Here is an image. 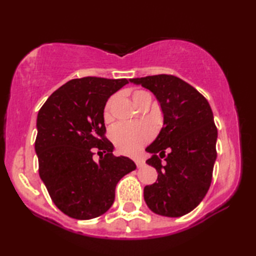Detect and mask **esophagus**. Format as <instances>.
<instances>
[{
	"mask_svg": "<svg viewBox=\"0 0 256 256\" xmlns=\"http://www.w3.org/2000/svg\"><path fill=\"white\" fill-rule=\"evenodd\" d=\"M134 160H135V164H136V166H138V168H140V167H142V166L145 164V162H144L143 160L138 158H138H135Z\"/></svg>",
	"mask_w": 256,
	"mask_h": 256,
	"instance_id": "obj_1",
	"label": "esophagus"
}]
</instances>
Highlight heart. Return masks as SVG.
Listing matches in <instances>:
<instances>
[{"mask_svg":"<svg viewBox=\"0 0 256 256\" xmlns=\"http://www.w3.org/2000/svg\"><path fill=\"white\" fill-rule=\"evenodd\" d=\"M148 94L142 90H135L132 94V99L138 106L143 101L144 96ZM113 99H110L104 108V118L108 121L111 118L110 108ZM152 135V128L150 125L140 123H118L114 125L111 130V138L116 148L125 154H132L138 150L140 146H143L150 140Z\"/></svg>","mask_w":256,"mask_h":256,"instance_id":"obj_1","label":"heart"}]
</instances>
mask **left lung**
<instances>
[{"label": "left lung", "mask_w": 256, "mask_h": 256, "mask_svg": "<svg viewBox=\"0 0 256 256\" xmlns=\"http://www.w3.org/2000/svg\"><path fill=\"white\" fill-rule=\"evenodd\" d=\"M154 94L164 116L158 136L146 148L157 182L144 188L156 214L177 218L194 210L208 192L218 138L209 102L194 86L172 74L130 79ZM164 159V161H162Z\"/></svg>", "instance_id": "left-lung-1"}]
</instances>
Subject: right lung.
<instances>
[{"mask_svg":"<svg viewBox=\"0 0 256 256\" xmlns=\"http://www.w3.org/2000/svg\"><path fill=\"white\" fill-rule=\"evenodd\" d=\"M126 79H72L48 98L38 111L35 152L40 176L57 208L70 218L94 219L113 204L116 187L136 168L113 155L103 112L108 98ZM99 150V162L92 158Z\"/></svg>","mask_w":256,"mask_h":256,"instance_id":"right-lung-1","label":"right lung"}]
</instances>
